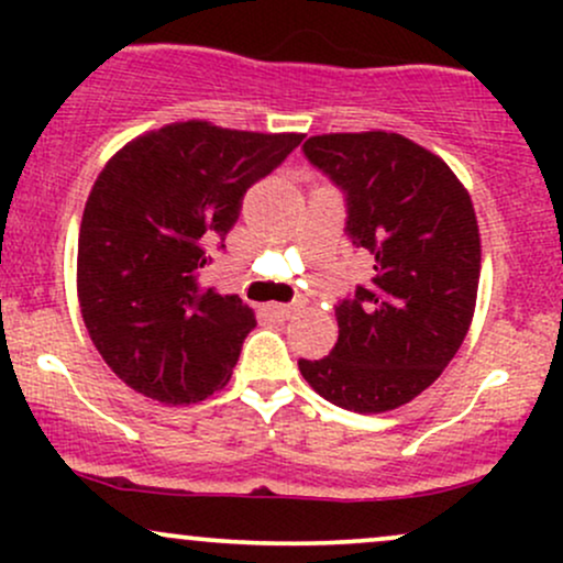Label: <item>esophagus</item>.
<instances>
[{"mask_svg": "<svg viewBox=\"0 0 563 563\" xmlns=\"http://www.w3.org/2000/svg\"><path fill=\"white\" fill-rule=\"evenodd\" d=\"M296 312L294 303H269V314L277 320H288Z\"/></svg>", "mask_w": 563, "mask_h": 563, "instance_id": "obj_1", "label": "esophagus"}]
</instances>
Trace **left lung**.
Wrapping results in <instances>:
<instances>
[{
	"label": "left lung",
	"instance_id": "8db88e82",
	"mask_svg": "<svg viewBox=\"0 0 563 563\" xmlns=\"http://www.w3.org/2000/svg\"><path fill=\"white\" fill-rule=\"evenodd\" d=\"M303 156L346 192V232L371 251L373 277L335 307L333 352L299 371L344 410H394L442 376L468 333L482 269L474 203L442 158L402 134H318Z\"/></svg>",
	"mask_w": 563,
	"mask_h": 563
}]
</instances>
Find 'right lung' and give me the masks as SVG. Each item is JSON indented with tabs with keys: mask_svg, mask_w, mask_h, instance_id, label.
I'll list each match as a JSON object with an SVG mask.
<instances>
[{
	"mask_svg": "<svg viewBox=\"0 0 563 563\" xmlns=\"http://www.w3.org/2000/svg\"><path fill=\"white\" fill-rule=\"evenodd\" d=\"M301 140L177 121L126 142L95 179L76 290L89 339L134 391L192 405L230 380L256 318L200 286L206 245L224 241L245 190Z\"/></svg>",
	"mask_w": 563,
	"mask_h": 563,
	"instance_id": "right-lung-1",
	"label": "right lung"
}]
</instances>
